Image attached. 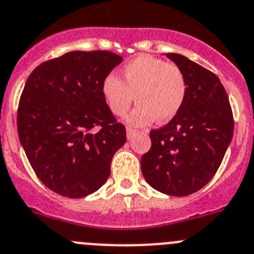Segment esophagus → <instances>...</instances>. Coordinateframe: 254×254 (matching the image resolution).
Instances as JSON below:
<instances>
[{
  "label": "esophagus",
  "mask_w": 254,
  "mask_h": 254,
  "mask_svg": "<svg viewBox=\"0 0 254 254\" xmlns=\"http://www.w3.org/2000/svg\"><path fill=\"white\" fill-rule=\"evenodd\" d=\"M136 134V130L132 129V127H127V139L132 137L134 135Z\"/></svg>",
  "instance_id": "esophagus-1"
}]
</instances>
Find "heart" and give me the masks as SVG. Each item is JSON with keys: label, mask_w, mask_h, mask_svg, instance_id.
Masks as SVG:
<instances>
[{"label": "heart", "mask_w": 254, "mask_h": 254, "mask_svg": "<svg viewBox=\"0 0 254 254\" xmlns=\"http://www.w3.org/2000/svg\"><path fill=\"white\" fill-rule=\"evenodd\" d=\"M123 80L110 74L102 84V93L110 112L123 117L131 107L134 97L137 107L127 122L142 127L157 119L167 123L174 119L185 104L187 80L184 70L174 63L140 56L122 70Z\"/></svg>", "instance_id": "b5f03b06"}]
</instances>
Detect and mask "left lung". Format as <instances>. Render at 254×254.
<instances>
[{"instance_id":"8db88e82","label":"left lung","mask_w":254,"mask_h":254,"mask_svg":"<svg viewBox=\"0 0 254 254\" xmlns=\"http://www.w3.org/2000/svg\"><path fill=\"white\" fill-rule=\"evenodd\" d=\"M167 58L184 70L187 97L179 114L150 131L151 147L141 156L147 184L170 196H187L215 176L233 135V114L215 73L176 53Z\"/></svg>"}]
</instances>
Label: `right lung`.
I'll return each instance as SVG.
<instances>
[{
	"mask_svg": "<svg viewBox=\"0 0 254 254\" xmlns=\"http://www.w3.org/2000/svg\"><path fill=\"white\" fill-rule=\"evenodd\" d=\"M108 51H73L29 74L18 103L17 130L32 169L64 197L95 192L110 175L127 131L102 93L105 77L122 62Z\"/></svg>",
	"mask_w": 254,
	"mask_h": 254,
	"instance_id": "right-lung-1",
	"label": "right lung"
}]
</instances>
